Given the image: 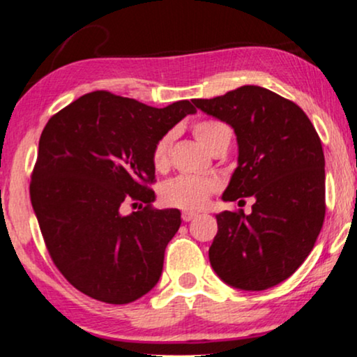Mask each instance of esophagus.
Masks as SVG:
<instances>
[{"mask_svg": "<svg viewBox=\"0 0 357 357\" xmlns=\"http://www.w3.org/2000/svg\"><path fill=\"white\" fill-rule=\"evenodd\" d=\"M195 217H199V213L192 212V210H183V212H182L183 222H190V220H193Z\"/></svg>", "mask_w": 357, "mask_h": 357, "instance_id": "34e87169", "label": "esophagus"}]
</instances>
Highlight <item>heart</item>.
Masks as SVG:
<instances>
[{"label":"heart","instance_id":"b5f03b06","mask_svg":"<svg viewBox=\"0 0 357 357\" xmlns=\"http://www.w3.org/2000/svg\"><path fill=\"white\" fill-rule=\"evenodd\" d=\"M193 135L197 140L213 152L215 149L225 145L228 147L231 140V129L225 122L206 119L193 126ZM172 134H165L158 142L153 145L152 162L157 170H164L169 165L170 158ZM220 188V183L213 177H193V175H178L162 185L160 199L165 205L177 206L183 210H199L204 208L210 195Z\"/></svg>","mask_w":357,"mask_h":357}]
</instances>
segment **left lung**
I'll list each match as a JSON object with an SVG mask.
<instances>
[{"label":"left lung","instance_id":"8db88e82","mask_svg":"<svg viewBox=\"0 0 357 357\" xmlns=\"http://www.w3.org/2000/svg\"><path fill=\"white\" fill-rule=\"evenodd\" d=\"M193 104L230 124L238 140V167L223 200H257L250 215H217L210 263L235 288H271L303 265L323 228L326 177L318 132L300 105L259 86Z\"/></svg>","mask_w":357,"mask_h":357}]
</instances>
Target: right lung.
Segmentation results:
<instances>
[{
	"instance_id": "add662e5",
	"label": "right lung",
	"mask_w": 357,
	"mask_h": 357,
	"mask_svg": "<svg viewBox=\"0 0 357 357\" xmlns=\"http://www.w3.org/2000/svg\"><path fill=\"white\" fill-rule=\"evenodd\" d=\"M195 112L188 100L157 109L94 91L47 121L31 174V204L52 263L81 293L127 305L157 284L182 220L177 208L152 206V151ZM124 201L146 206L122 218Z\"/></svg>"
}]
</instances>
